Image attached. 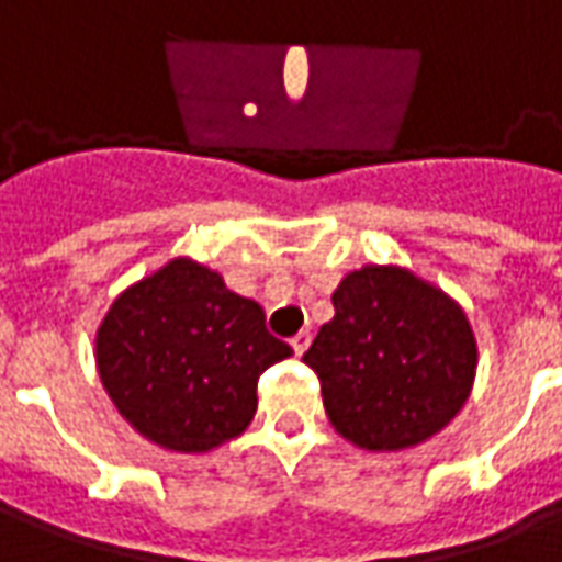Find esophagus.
I'll use <instances>...</instances> for the list:
<instances>
[{"mask_svg":"<svg viewBox=\"0 0 562 562\" xmlns=\"http://www.w3.org/2000/svg\"><path fill=\"white\" fill-rule=\"evenodd\" d=\"M306 346H310V330H297L292 337V349L294 355H304Z\"/></svg>","mask_w":562,"mask_h":562,"instance_id":"obj_1","label":"esophagus"}]
</instances>
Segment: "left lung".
Instances as JSON below:
<instances>
[{
	"label": "left lung",
	"mask_w": 562,
	"mask_h": 562,
	"mask_svg": "<svg viewBox=\"0 0 562 562\" xmlns=\"http://www.w3.org/2000/svg\"><path fill=\"white\" fill-rule=\"evenodd\" d=\"M330 304L304 364L337 434L367 451H401L463 409L479 349L458 301L413 270L367 265L342 277Z\"/></svg>",
	"instance_id": "obj_1"
}]
</instances>
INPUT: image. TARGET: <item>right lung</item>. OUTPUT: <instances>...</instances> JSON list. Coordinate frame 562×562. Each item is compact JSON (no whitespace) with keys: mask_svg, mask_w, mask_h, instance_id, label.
I'll return each instance as SVG.
<instances>
[{"mask_svg":"<svg viewBox=\"0 0 562 562\" xmlns=\"http://www.w3.org/2000/svg\"><path fill=\"white\" fill-rule=\"evenodd\" d=\"M289 355L265 328V310L192 258L128 285L95 334V367L120 415L183 454L244 434L258 376Z\"/></svg>","mask_w":562,"mask_h":562,"instance_id":"obj_1","label":"right lung"}]
</instances>
